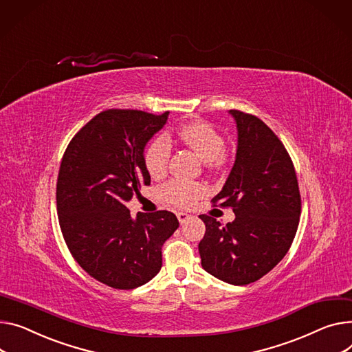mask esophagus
Listing matches in <instances>:
<instances>
[{
	"mask_svg": "<svg viewBox=\"0 0 352 352\" xmlns=\"http://www.w3.org/2000/svg\"><path fill=\"white\" fill-rule=\"evenodd\" d=\"M177 218H178L179 223L182 225V223H185L186 221H190V219H191V215H190V214H186V212H178V214H177Z\"/></svg>",
	"mask_w": 352,
	"mask_h": 352,
	"instance_id": "34e87169",
	"label": "esophagus"
}]
</instances>
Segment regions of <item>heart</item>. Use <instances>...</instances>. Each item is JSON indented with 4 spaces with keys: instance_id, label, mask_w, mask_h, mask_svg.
I'll list each match as a JSON object with an SVG mask.
<instances>
[{
    "instance_id": "1",
    "label": "heart",
    "mask_w": 352,
    "mask_h": 352,
    "mask_svg": "<svg viewBox=\"0 0 352 352\" xmlns=\"http://www.w3.org/2000/svg\"><path fill=\"white\" fill-rule=\"evenodd\" d=\"M182 142L191 147L195 154L209 167H221L225 162V138L206 122H195L178 129ZM171 155V142L167 135H158L144 151V164L148 174L154 178L166 175ZM205 192L202 185L186 181H171L162 188V195L177 206H190Z\"/></svg>"
}]
</instances>
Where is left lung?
I'll list each match as a JSON object with an SVG mask.
<instances>
[{
  "mask_svg": "<svg viewBox=\"0 0 352 352\" xmlns=\"http://www.w3.org/2000/svg\"><path fill=\"white\" fill-rule=\"evenodd\" d=\"M238 130L233 167L212 202L230 206L235 219L221 225L199 215L205 235L201 265L233 286L249 285L269 273L289 252L296 236L301 199L289 153L256 116L229 110Z\"/></svg>",
  "mask_w": 352,
  "mask_h": 352,
  "instance_id": "8db88e82",
  "label": "left lung"
}]
</instances>
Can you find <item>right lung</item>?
Returning <instances> with one entry per match:
<instances>
[{"mask_svg": "<svg viewBox=\"0 0 352 352\" xmlns=\"http://www.w3.org/2000/svg\"><path fill=\"white\" fill-rule=\"evenodd\" d=\"M168 114L104 110L78 131L60 162L56 208L63 239L79 266L113 289L150 282L162 266L164 242L179 226L168 210L133 218L126 206L150 185L144 148Z\"/></svg>", "mask_w": 352, "mask_h": 352, "instance_id": "add662e5", "label": "right lung"}]
</instances>
